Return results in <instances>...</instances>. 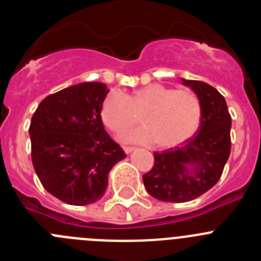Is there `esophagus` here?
<instances>
[{
	"label": "esophagus",
	"instance_id": "1",
	"mask_svg": "<svg viewBox=\"0 0 261 261\" xmlns=\"http://www.w3.org/2000/svg\"><path fill=\"white\" fill-rule=\"evenodd\" d=\"M123 150L125 151L126 154H128V153H130V151L135 150V147H133V146H123Z\"/></svg>",
	"mask_w": 261,
	"mask_h": 261
}]
</instances>
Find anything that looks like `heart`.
Segmentation results:
<instances>
[{"instance_id":"heart-1","label":"heart","mask_w":261,"mask_h":261,"mask_svg":"<svg viewBox=\"0 0 261 261\" xmlns=\"http://www.w3.org/2000/svg\"><path fill=\"white\" fill-rule=\"evenodd\" d=\"M142 114L144 128L123 135L130 142H153L171 147L195 135L201 121V103L191 90H176L151 84L124 95L119 90L107 94L100 108L103 123L114 132L135 125Z\"/></svg>"}]
</instances>
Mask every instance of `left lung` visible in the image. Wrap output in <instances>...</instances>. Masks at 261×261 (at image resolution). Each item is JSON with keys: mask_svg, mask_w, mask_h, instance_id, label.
I'll return each mask as SVG.
<instances>
[{"mask_svg": "<svg viewBox=\"0 0 261 261\" xmlns=\"http://www.w3.org/2000/svg\"><path fill=\"white\" fill-rule=\"evenodd\" d=\"M181 81L201 103L199 129L179 146L154 153V166L142 175L147 192L170 202L191 201L216 186L231 151V116L225 98L201 81Z\"/></svg>", "mask_w": 261, "mask_h": 261, "instance_id": "1", "label": "left lung"}]
</instances>
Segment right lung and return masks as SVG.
Wrapping results in <instances>:
<instances>
[{"mask_svg":"<svg viewBox=\"0 0 261 261\" xmlns=\"http://www.w3.org/2000/svg\"><path fill=\"white\" fill-rule=\"evenodd\" d=\"M108 91L100 82L74 85L43 99L32 115V165L45 190L66 204L100 199L110 170L125 158L100 117Z\"/></svg>","mask_w":261,"mask_h":261,"instance_id":"right-lung-1","label":"right lung"}]
</instances>
